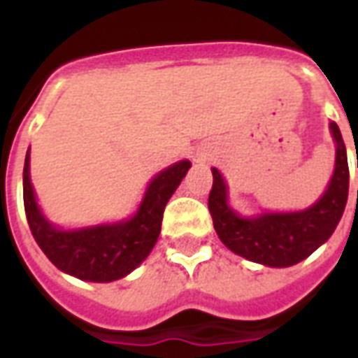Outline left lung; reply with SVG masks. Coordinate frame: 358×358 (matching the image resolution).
I'll return each mask as SVG.
<instances>
[{
    "label": "left lung",
    "mask_w": 358,
    "mask_h": 358,
    "mask_svg": "<svg viewBox=\"0 0 358 358\" xmlns=\"http://www.w3.org/2000/svg\"><path fill=\"white\" fill-rule=\"evenodd\" d=\"M336 142V166L328 189L315 205L298 213H264L254 218L239 216L227 203V186L218 169H213V189L208 210L220 241L243 258L262 266L288 267L330 239L349 193V166L340 127L330 123ZM358 199V192H357Z\"/></svg>",
    "instance_id": "obj_1"
}]
</instances>
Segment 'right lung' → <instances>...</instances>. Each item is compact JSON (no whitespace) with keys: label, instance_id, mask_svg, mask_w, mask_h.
Masks as SVG:
<instances>
[{"label":"right lung","instance_id":"1","mask_svg":"<svg viewBox=\"0 0 358 358\" xmlns=\"http://www.w3.org/2000/svg\"><path fill=\"white\" fill-rule=\"evenodd\" d=\"M192 163L178 161L150 182L134 216L113 224L60 229L45 218L30 180V150L24 161V210L34 239L45 256L68 275L91 282L123 279L152 252L161 233L163 213Z\"/></svg>","mask_w":358,"mask_h":358}]
</instances>
